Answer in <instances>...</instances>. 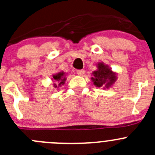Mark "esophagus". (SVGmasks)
<instances>
[{
  "label": "esophagus",
  "mask_w": 155,
  "mask_h": 155,
  "mask_svg": "<svg viewBox=\"0 0 155 155\" xmlns=\"http://www.w3.org/2000/svg\"><path fill=\"white\" fill-rule=\"evenodd\" d=\"M76 73H77V74L79 75V76H83V75L85 73V71L84 70H77Z\"/></svg>",
  "instance_id": "34e87169"
}]
</instances>
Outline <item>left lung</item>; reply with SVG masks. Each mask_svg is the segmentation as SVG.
I'll return each mask as SVG.
<instances>
[{"label": "left lung", "instance_id": "1", "mask_svg": "<svg viewBox=\"0 0 155 155\" xmlns=\"http://www.w3.org/2000/svg\"><path fill=\"white\" fill-rule=\"evenodd\" d=\"M97 68V69L92 73L93 77H91V81L94 85L97 87L109 89L116 82L118 79L117 73L112 71V69L104 62H98Z\"/></svg>", "mask_w": 155, "mask_h": 155}]
</instances>
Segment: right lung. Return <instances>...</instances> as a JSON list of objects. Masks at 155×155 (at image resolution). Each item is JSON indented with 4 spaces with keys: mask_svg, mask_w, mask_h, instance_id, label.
<instances>
[{
    "mask_svg": "<svg viewBox=\"0 0 155 155\" xmlns=\"http://www.w3.org/2000/svg\"><path fill=\"white\" fill-rule=\"evenodd\" d=\"M51 81L54 82L52 84L53 87L54 88H58L59 87L61 86L62 85H64L66 82V73L64 71H61L59 73H57L56 74H54L51 76Z\"/></svg>",
    "mask_w": 155,
    "mask_h": 155,
    "instance_id": "obj_1",
    "label": "right lung"
}]
</instances>
